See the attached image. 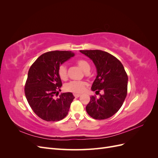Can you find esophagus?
<instances>
[{"instance_id":"1","label":"esophagus","mask_w":158,"mask_h":158,"mask_svg":"<svg viewBox=\"0 0 158 158\" xmlns=\"http://www.w3.org/2000/svg\"><path fill=\"white\" fill-rule=\"evenodd\" d=\"M80 94H74V96L76 98H79L80 96Z\"/></svg>"}]
</instances>
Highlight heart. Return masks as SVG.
<instances>
[{"label": "heart", "instance_id": "1", "mask_svg": "<svg viewBox=\"0 0 158 158\" xmlns=\"http://www.w3.org/2000/svg\"><path fill=\"white\" fill-rule=\"evenodd\" d=\"M76 63L85 73H88L89 71L90 65L86 60L83 59H78ZM57 73L62 80H66L68 78L67 66L64 64H60L57 70ZM85 85H86V83L84 81L73 80L64 85V89L66 92L73 94H80L84 91Z\"/></svg>", "mask_w": 158, "mask_h": 158}]
</instances>
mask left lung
<instances>
[{"label": "left lung", "mask_w": 158, "mask_h": 158, "mask_svg": "<svg viewBox=\"0 0 158 158\" xmlns=\"http://www.w3.org/2000/svg\"><path fill=\"white\" fill-rule=\"evenodd\" d=\"M82 53L92 59L96 66L98 75L92 84V91H103L99 98L90 97L85 109L97 120L112 117L121 106L127 95L128 76L121 61L115 56L101 50H82Z\"/></svg>", "instance_id": "left-lung-1"}]
</instances>
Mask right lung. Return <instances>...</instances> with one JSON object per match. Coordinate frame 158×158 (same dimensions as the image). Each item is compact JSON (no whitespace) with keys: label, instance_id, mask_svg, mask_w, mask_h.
I'll return each instance as SVG.
<instances>
[{"label":"right lung","instance_id":"1","mask_svg":"<svg viewBox=\"0 0 158 158\" xmlns=\"http://www.w3.org/2000/svg\"><path fill=\"white\" fill-rule=\"evenodd\" d=\"M67 51H49L42 54L28 71L24 92L33 111L46 121H59L69 113L74 99L70 92L61 93L58 99L54 96L60 90L61 80L57 73L59 66L73 56Z\"/></svg>","mask_w":158,"mask_h":158}]
</instances>
